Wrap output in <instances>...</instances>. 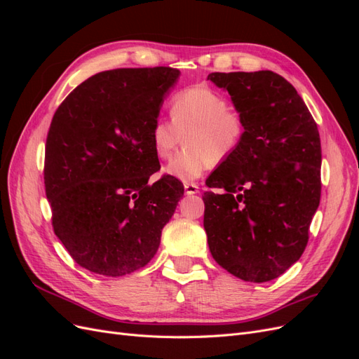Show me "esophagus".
<instances>
[{"instance_id": "34e87169", "label": "esophagus", "mask_w": 359, "mask_h": 359, "mask_svg": "<svg viewBox=\"0 0 359 359\" xmlns=\"http://www.w3.org/2000/svg\"><path fill=\"white\" fill-rule=\"evenodd\" d=\"M184 190H186V193H187V194H198V193H199L198 184H193V182L184 184Z\"/></svg>"}]
</instances>
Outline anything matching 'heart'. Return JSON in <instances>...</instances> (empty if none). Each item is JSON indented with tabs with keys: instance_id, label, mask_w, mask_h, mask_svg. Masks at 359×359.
<instances>
[{
	"instance_id": "obj_1",
	"label": "heart",
	"mask_w": 359,
	"mask_h": 359,
	"mask_svg": "<svg viewBox=\"0 0 359 359\" xmlns=\"http://www.w3.org/2000/svg\"><path fill=\"white\" fill-rule=\"evenodd\" d=\"M170 119L158 118L151 130L154 153L168 160L182 144L186 149L170 160L165 173L182 182L201 178L212 161L232 156L244 136L243 116L224 97L208 86H191L173 97Z\"/></svg>"
}]
</instances>
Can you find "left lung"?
<instances>
[{
    "label": "left lung",
    "instance_id": "obj_1",
    "mask_svg": "<svg viewBox=\"0 0 359 359\" xmlns=\"http://www.w3.org/2000/svg\"><path fill=\"white\" fill-rule=\"evenodd\" d=\"M243 116L244 136L206 180L203 227L215 262L250 283L274 280L306 250L320 202L316 123L280 74L210 73Z\"/></svg>",
    "mask_w": 359,
    "mask_h": 359
}]
</instances>
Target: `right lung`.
I'll return each instance as SVG.
<instances>
[{
	"label": "right lung",
	"instance_id": "obj_1",
	"mask_svg": "<svg viewBox=\"0 0 359 359\" xmlns=\"http://www.w3.org/2000/svg\"><path fill=\"white\" fill-rule=\"evenodd\" d=\"M170 67L100 72L67 95L46 140L53 232L76 264L119 277L145 266L184 194L163 177L151 130L180 79Z\"/></svg>",
	"mask_w": 359,
	"mask_h": 359
}]
</instances>
